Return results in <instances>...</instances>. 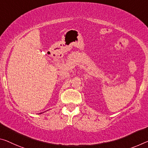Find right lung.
<instances>
[{
	"instance_id": "add662e5",
	"label": "right lung",
	"mask_w": 148,
	"mask_h": 148,
	"mask_svg": "<svg viewBox=\"0 0 148 148\" xmlns=\"http://www.w3.org/2000/svg\"><path fill=\"white\" fill-rule=\"evenodd\" d=\"M41 113H42V112H41ZM41 113H40V114H41Z\"/></svg>"
}]
</instances>
